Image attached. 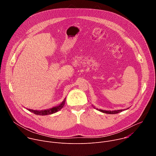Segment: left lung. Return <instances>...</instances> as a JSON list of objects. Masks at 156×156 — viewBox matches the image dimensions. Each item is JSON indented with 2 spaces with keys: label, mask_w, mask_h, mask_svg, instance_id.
<instances>
[{
  "label": "left lung",
  "mask_w": 156,
  "mask_h": 156,
  "mask_svg": "<svg viewBox=\"0 0 156 156\" xmlns=\"http://www.w3.org/2000/svg\"><path fill=\"white\" fill-rule=\"evenodd\" d=\"M93 107L94 108H96V110L100 111V112H103V113H105V114H118L119 112H122V111L123 110H125L126 109H123V110H102V109H99L98 108H96L94 106H93ZM127 108V109H128Z\"/></svg>",
  "instance_id": "1"
}]
</instances>
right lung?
I'll return each mask as SVG.
<instances>
[{
  "label": "right lung",
  "instance_id": "obj_1",
  "mask_svg": "<svg viewBox=\"0 0 156 156\" xmlns=\"http://www.w3.org/2000/svg\"><path fill=\"white\" fill-rule=\"evenodd\" d=\"M65 100H66V98L64 99V100L62 101V102L55 107H54L52 108H49V109H45V110H33V109H30V108H27V110H28L29 111H30L31 112L36 114V115H51L52 114H54L58 111H59L60 110H61L63 107L65 105Z\"/></svg>",
  "mask_w": 156,
  "mask_h": 156
}]
</instances>
